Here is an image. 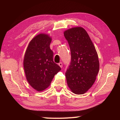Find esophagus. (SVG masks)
<instances>
[{
  "label": "esophagus",
  "instance_id": "34e87169",
  "mask_svg": "<svg viewBox=\"0 0 120 120\" xmlns=\"http://www.w3.org/2000/svg\"><path fill=\"white\" fill-rule=\"evenodd\" d=\"M58 65L61 68H62V62H60V63H59Z\"/></svg>",
  "mask_w": 120,
  "mask_h": 120
}]
</instances>
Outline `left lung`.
I'll use <instances>...</instances> for the list:
<instances>
[{
	"mask_svg": "<svg viewBox=\"0 0 120 120\" xmlns=\"http://www.w3.org/2000/svg\"><path fill=\"white\" fill-rule=\"evenodd\" d=\"M71 52V62L66 72L68 86L75 94H83L93 86L99 71L96 49L86 30L82 27L64 32Z\"/></svg>",
	"mask_w": 120,
	"mask_h": 120,
	"instance_id": "left-lung-1",
	"label": "left lung"
}]
</instances>
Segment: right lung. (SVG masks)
<instances>
[{"label":"right lung","instance_id":"right-lung-1","mask_svg":"<svg viewBox=\"0 0 120 120\" xmlns=\"http://www.w3.org/2000/svg\"><path fill=\"white\" fill-rule=\"evenodd\" d=\"M51 41L48 34H38L30 41L24 55L23 66L26 79L38 92L47 88L54 75L61 70L53 60V52L50 48Z\"/></svg>","mask_w":120,"mask_h":120}]
</instances>
